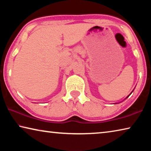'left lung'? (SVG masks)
Wrapping results in <instances>:
<instances>
[{"label": "left lung", "mask_w": 151, "mask_h": 151, "mask_svg": "<svg viewBox=\"0 0 151 151\" xmlns=\"http://www.w3.org/2000/svg\"><path fill=\"white\" fill-rule=\"evenodd\" d=\"M133 91H134V90H133ZM133 91H132V92H131V93H132V92H133ZM130 94H129V96H127V98H128V97H129V96H130ZM127 98H126V99H127Z\"/></svg>", "instance_id": "obj_1"}]
</instances>
